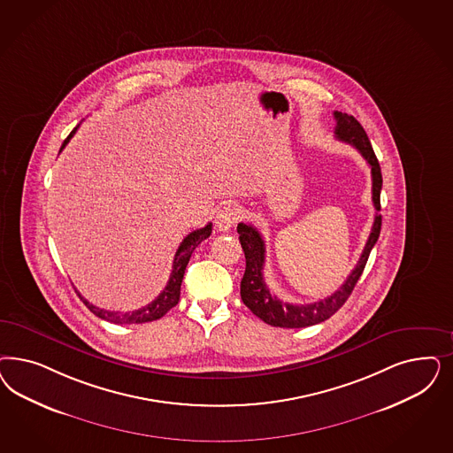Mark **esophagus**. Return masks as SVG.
Segmentation results:
<instances>
[{"instance_id":"1","label":"esophagus","mask_w":453,"mask_h":453,"mask_svg":"<svg viewBox=\"0 0 453 453\" xmlns=\"http://www.w3.org/2000/svg\"><path fill=\"white\" fill-rule=\"evenodd\" d=\"M238 219H240V210L234 206V204H228V206H223L219 213H217L215 223H217L219 230L226 232V230H230L234 226Z\"/></svg>"}]
</instances>
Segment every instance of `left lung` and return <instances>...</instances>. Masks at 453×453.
<instances>
[{
	"label": "left lung",
	"instance_id": "left-lung-1",
	"mask_svg": "<svg viewBox=\"0 0 453 453\" xmlns=\"http://www.w3.org/2000/svg\"><path fill=\"white\" fill-rule=\"evenodd\" d=\"M334 117L336 119V140L355 146L358 150V153L370 165V170H372V200H373V206L377 210L372 234L366 240L365 249H364V253L357 263L355 270L351 272L350 277L345 280V283L340 287V290H336L334 295H330L328 298H323L320 302L300 305V303L283 302L270 292V288L266 287L265 278H263L265 242H263L262 234L251 225L238 223L236 232L240 234V243L245 251V260H247L245 275L240 283V295H242L243 303L253 311V315H257L258 319H262L265 323H268L272 326L303 328V326L328 320L349 300L358 278L362 277V273H364L370 251L379 240L380 228H381V215H379L381 170H380L379 160L375 157V151L372 148V143L366 136L364 127L355 118L347 113H342V111H335Z\"/></svg>",
	"mask_w": 453,
	"mask_h": 453
}]
</instances>
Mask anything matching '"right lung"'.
Wrapping results in <instances>:
<instances>
[{
	"label": "right lung",
	"instance_id": "1",
	"mask_svg": "<svg viewBox=\"0 0 453 453\" xmlns=\"http://www.w3.org/2000/svg\"><path fill=\"white\" fill-rule=\"evenodd\" d=\"M78 130V127L73 128V132L68 134V138L63 142V145L59 148V151L68 145V142L73 138L74 133ZM211 234V223H208L203 228L195 230L190 234H187L181 242V245L178 247L175 253V260H173V270L170 273V280L166 283V287L163 288V292L143 308L133 310V311H110L104 308L95 307L89 302H87L80 293V298L83 300V303L89 308V311H93L96 317H100L103 320L111 321V323H146V321L158 320L161 319L168 310L175 307L180 300V288H181V281H183V275L187 270V265L190 262L191 253L193 250L196 249L203 240Z\"/></svg>",
	"mask_w": 453,
	"mask_h": 453
}]
</instances>
